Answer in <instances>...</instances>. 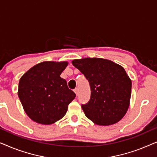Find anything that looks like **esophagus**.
<instances>
[{
    "instance_id": "esophagus-1",
    "label": "esophagus",
    "mask_w": 157,
    "mask_h": 157,
    "mask_svg": "<svg viewBox=\"0 0 157 157\" xmlns=\"http://www.w3.org/2000/svg\"><path fill=\"white\" fill-rule=\"evenodd\" d=\"M74 93L76 94V96L78 95V88H76V89H74Z\"/></svg>"
}]
</instances>
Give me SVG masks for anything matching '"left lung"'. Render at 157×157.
I'll return each instance as SVG.
<instances>
[{
  "label": "left lung",
  "instance_id": "obj_1",
  "mask_svg": "<svg viewBox=\"0 0 157 157\" xmlns=\"http://www.w3.org/2000/svg\"><path fill=\"white\" fill-rule=\"evenodd\" d=\"M72 64L91 86V99L81 106L86 117L99 126L119 122L127 112L132 94V80L124 68L101 58L75 59Z\"/></svg>",
  "mask_w": 157,
  "mask_h": 157
}]
</instances>
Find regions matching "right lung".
I'll return each mask as SVG.
<instances>
[{
    "instance_id": "right-lung-1",
    "label": "right lung",
    "mask_w": 157,
    "mask_h": 157,
    "mask_svg": "<svg viewBox=\"0 0 157 157\" xmlns=\"http://www.w3.org/2000/svg\"><path fill=\"white\" fill-rule=\"evenodd\" d=\"M67 61H44L21 76L18 95L25 112L36 123L50 125L61 119L76 94L60 75Z\"/></svg>"
}]
</instances>
